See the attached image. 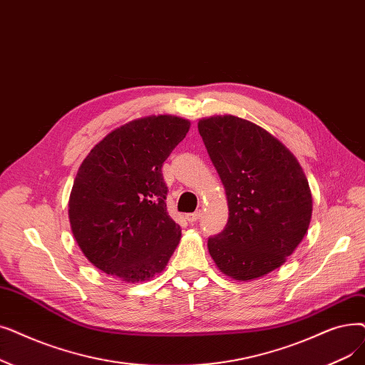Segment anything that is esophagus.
I'll use <instances>...</instances> for the list:
<instances>
[{
	"instance_id": "esophagus-1",
	"label": "esophagus",
	"mask_w": 365,
	"mask_h": 365,
	"mask_svg": "<svg viewBox=\"0 0 365 365\" xmlns=\"http://www.w3.org/2000/svg\"><path fill=\"white\" fill-rule=\"evenodd\" d=\"M200 217H201V212H200V210H198V212H194V213H187V215H186L187 222H197Z\"/></svg>"
}]
</instances>
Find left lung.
<instances>
[{"label": "left lung", "mask_w": 365, "mask_h": 365, "mask_svg": "<svg viewBox=\"0 0 365 365\" xmlns=\"http://www.w3.org/2000/svg\"><path fill=\"white\" fill-rule=\"evenodd\" d=\"M198 131L225 186L228 222L209 237L219 270L250 280L276 270L307 232L312 194L303 168L277 138L235 116H212Z\"/></svg>", "instance_id": "obj_1"}]
</instances>
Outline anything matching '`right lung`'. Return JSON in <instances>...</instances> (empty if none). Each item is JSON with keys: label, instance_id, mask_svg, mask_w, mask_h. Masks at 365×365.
Listing matches in <instances>:
<instances>
[{"label": "right lung", "instance_id": "right-lung-1", "mask_svg": "<svg viewBox=\"0 0 365 365\" xmlns=\"http://www.w3.org/2000/svg\"><path fill=\"white\" fill-rule=\"evenodd\" d=\"M187 131L189 122L176 116L137 119L85 158L68 216L78 247L101 272L134 283L165 268L182 231L167 212L161 168Z\"/></svg>", "mask_w": 365, "mask_h": 365}]
</instances>
